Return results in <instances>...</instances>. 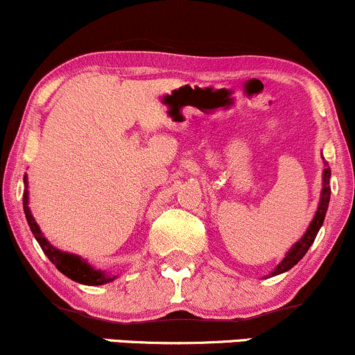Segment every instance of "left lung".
<instances>
[{"label":"left lung","mask_w":355,"mask_h":355,"mask_svg":"<svg viewBox=\"0 0 355 355\" xmlns=\"http://www.w3.org/2000/svg\"><path fill=\"white\" fill-rule=\"evenodd\" d=\"M330 167H327V162H325V169H324V178H322V194H320V202H318V208H317V213L315 216H313L312 223L309 225V228H306L304 236L298 240L295 245L292 246V248L288 250V253L285 254V258L282 260V263H278L277 268L272 272V277L275 275H280L284 272H288L292 266H295L298 261L304 258V254L309 252L310 245H312L313 240H315L318 230H320L322 223L325 220V213H327V208H329V201H330Z\"/></svg>","instance_id":"left-lung-1"}]
</instances>
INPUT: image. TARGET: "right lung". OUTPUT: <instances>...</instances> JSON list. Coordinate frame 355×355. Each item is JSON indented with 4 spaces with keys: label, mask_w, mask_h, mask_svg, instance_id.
I'll return each mask as SVG.
<instances>
[{
    "label": "right lung",
    "mask_w": 355,
    "mask_h": 355,
    "mask_svg": "<svg viewBox=\"0 0 355 355\" xmlns=\"http://www.w3.org/2000/svg\"><path fill=\"white\" fill-rule=\"evenodd\" d=\"M25 184H26V176L25 179ZM23 209H25V216L28 225H30L31 233L35 234L37 241L42 246L43 253L49 257V260L58 268V272H62L65 277H69L70 280L78 282V284L83 285H103V284H109V282L115 280V277H110V275H105L101 270H95L87 263L85 260H82L80 257L73 253H67L62 252V250L55 248V246L50 245V241L43 236V233L40 231V226L35 221L33 214H31L30 208H28V189H25L23 193Z\"/></svg>",
    "instance_id": "right-lung-1"
}]
</instances>
